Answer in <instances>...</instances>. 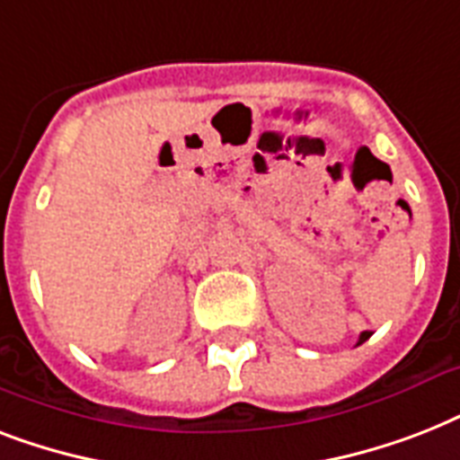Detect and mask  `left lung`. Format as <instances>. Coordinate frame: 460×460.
Here are the masks:
<instances>
[{
	"label": "left lung",
	"mask_w": 460,
	"mask_h": 460,
	"mask_svg": "<svg viewBox=\"0 0 460 460\" xmlns=\"http://www.w3.org/2000/svg\"><path fill=\"white\" fill-rule=\"evenodd\" d=\"M367 339H370V332H363V334H360V339H358V346H360L363 341H367Z\"/></svg>",
	"instance_id": "1"
}]
</instances>
